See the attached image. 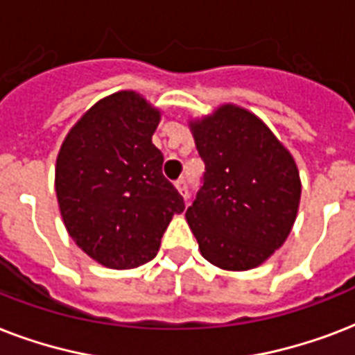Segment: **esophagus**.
<instances>
[{"instance_id": "34e87169", "label": "esophagus", "mask_w": 355, "mask_h": 355, "mask_svg": "<svg viewBox=\"0 0 355 355\" xmlns=\"http://www.w3.org/2000/svg\"><path fill=\"white\" fill-rule=\"evenodd\" d=\"M175 189L180 191V194H181V196H183V198L189 196V185H187V180H183V178H181V180L175 181Z\"/></svg>"}]
</instances>
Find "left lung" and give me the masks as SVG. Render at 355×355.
<instances>
[{"label":"left lung","instance_id":"8db88e82","mask_svg":"<svg viewBox=\"0 0 355 355\" xmlns=\"http://www.w3.org/2000/svg\"><path fill=\"white\" fill-rule=\"evenodd\" d=\"M189 125L205 163L185 213L200 254L222 270L255 268L295 226L302 194L295 157L259 116L233 103Z\"/></svg>","mask_w":355,"mask_h":355}]
</instances>
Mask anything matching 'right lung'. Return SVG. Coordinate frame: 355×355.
<instances>
[{
  "instance_id": "obj_1",
  "label": "right lung",
  "mask_w": 355,
  "mask_h": 355,
  "mask_svg": "<svg viewBox=\"0 0 355 355\" xmlns=\"http://www.w3.org/2000/svg\"><path fill=\"white\" fill-rule=\"evenodd\" d=\"M161 111L135 90L90 107L60 144L55 192L66 232L96 263L125 270L152 261L185 202L152 142Z\"/></svg>"
}]
</instances>
